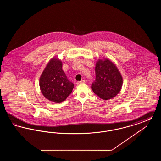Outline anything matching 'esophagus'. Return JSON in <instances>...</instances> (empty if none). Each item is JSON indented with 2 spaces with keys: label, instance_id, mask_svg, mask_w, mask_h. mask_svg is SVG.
Returning <instances> with one entry per match:
<instances>
[{
  "label": "esophagus",
  "instance_id": "1",
  "mask_svg": "<svg viewBox=\"0 0 161 161\" xmlns=\"http://www.w3.org/2000/svg\"><path fill=\"white\" fill-rule=\"evenodd\" d=\"M84 82H85V81L84 80H81L80 81H78L77 83V84H83V83H84Z\"/></svg>",
  "mask_w": 161,
  "mask_h": 161
}]
</instances>
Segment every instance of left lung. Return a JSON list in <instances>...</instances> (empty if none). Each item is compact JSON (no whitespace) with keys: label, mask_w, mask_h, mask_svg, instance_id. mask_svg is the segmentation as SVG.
<instances>
[{"label":"left lung","mask_w":161,"mask_h":161,"mask_svg":"<svg viewBox=\"0 0 161 161\" xmlns=\"http://www.w3.org/2000/svg\"><path fill=\"white\" fill-rule=\"evenodd\" d=\"M123 78L115 64L108 59L99 60L95 66V80L91 85L93 92L103 100H110L121 89Z\"/></svg>","instance_id":"1"}]
</instances>
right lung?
<instances>
[{
  "label": "right lung",
  "mask_w": 161,
  "mask_h": 161,
  "mask_svg": "<svg viewBox=\"0 0 161 161\" xmlns=\"http://www.w3.org/2000/svg\"><path fill=\"white\" fill-rule=\"evenodd\" d=\"M40 87L43 96L55 103H61L72 93L74 84L62 69L61 60L52 58L40 78Z\"/></svg>",
  "instance_id": "obj_1"
}]
</instances>
